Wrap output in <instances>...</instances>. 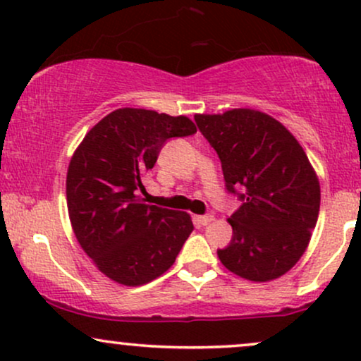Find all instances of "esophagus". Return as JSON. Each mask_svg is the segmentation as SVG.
<instances>
[{"label":"esophagus","instance_id":"esophagus-1","mask_svg":"<svg viewBox=\"0 0 361 361\" xmlns=\"http://www.w3.org/2000/svg\"><path fill=\"white\" fill-rule=\"evenodd\" d=\"M214 221V215H197L195 217V224L197 226H207V224H210Z\"/></svg>","mask_w":361,"mask_h":361}]
</instances>
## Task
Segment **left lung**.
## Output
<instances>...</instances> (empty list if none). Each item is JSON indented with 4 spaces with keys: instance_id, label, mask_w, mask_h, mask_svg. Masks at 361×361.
<instances>
[{
    "instance_id": "1",
    "label": "left lung",
    "mask_w": 361,
    "mask_h": 361,
    "mask_svg": "<svg viewBox=\"0 0 361 361\" xmlns=\"http://www.w3.org/2000/svg\"><path fill=\"white\" fill-rule=\"evenodd\" d=\"M195 122L221 159L227 192L243 202L219 259L246 280L279 279L304 255L321 205L304 149L279 120L256 110L195 115Z\"/></svg>"
}]
</instances>
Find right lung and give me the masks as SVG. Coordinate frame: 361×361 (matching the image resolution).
<instances>
[{"label":"right lung","instance_id":"1","mask_svg":"<svg viewBox=\"0 0 361 361\" xmlns=\"http://www.w3.org/2000/svg\"><path fill=\"white\" fill-rule=\"evenodd\" d=\"M195 132L183 115L118 109L74 152L66 180L73 231L98 270L117 283L137 287L161 276L192 234L188 214L144 204L140 193L164 144Z\"/></svg>","mask_w":361,"mask_h":361}]
</instances>
